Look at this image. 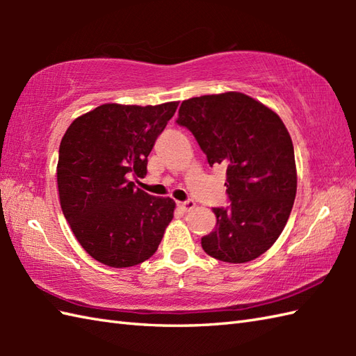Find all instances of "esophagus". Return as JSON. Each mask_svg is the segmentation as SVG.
<instances>
[{"mask_svg":"<svg viewBox=\"0 0 356 356\" xmlns=\"http://www.w3.org/2000/svg\"><path fill=\"white\" fill-rule=\"evenodd\" d=\"M177 207L184 211V213H188V211H191L194 207H195V203L193 202V200H186V202H179L177 203Z\"/></svg>","mask_w":356,"mask_h":356,"instance_id":"esophagus-1","label":"esophagus"}]
</instances>
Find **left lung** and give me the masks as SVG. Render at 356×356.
Instances as JSON below:
<instances>
[{
    "label": "left lung",
    "mask_w": 356,
    "mask_h": 356,
    "mask_svg": "<svg viewBox=\"0 0 356 356\" xmlns=\"http://www.w3.org/2000/svg\"><path fill=\"white\" fill-rule=\"evenodd\" d=\"M177 124L194 134L211 166L226 168L231 207L213 209L216 229L202 237L203 251L226 263L255 260L283 232L297 194L283 120L254 97L226 92L184 101Z\"/></svg>",
    "instance_id": "obj_1"
}]
</instances>
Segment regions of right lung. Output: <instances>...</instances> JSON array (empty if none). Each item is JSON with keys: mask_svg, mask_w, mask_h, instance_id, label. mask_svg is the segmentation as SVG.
Masks as SVG:
<instances>
[{"mask_svg": "<svg viewBox=\"0 0 356 356\" xmlns=\"http://www.w3.org/2000/svg\"><path fill=\"white\" fill-rule=\"evenodd\" d=\"M179 102L102 104L76 118L59 145V202L81 246L111 268H130L153 255L176 202L136 188L148 154Z\"/></svg>", "mask_w": 356, "mask_h": 356, "instance_id": "obj_1", "label": "right lung"}]
</instances>
